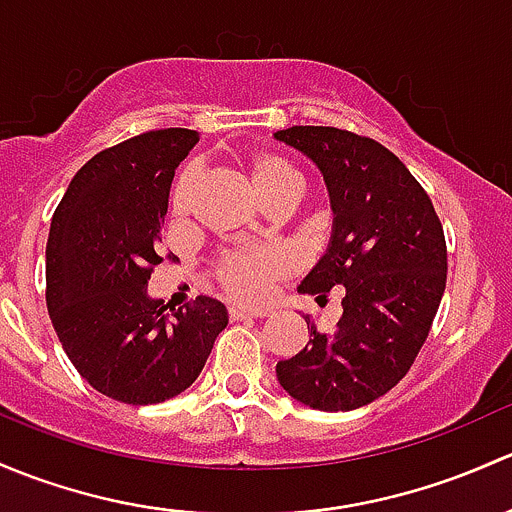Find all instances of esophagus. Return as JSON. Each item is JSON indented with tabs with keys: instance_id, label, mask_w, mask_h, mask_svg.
I'll return each mask as SVG.
<instances>
[{
	"instance_id": "esophagus-1",
	"label": "esophagus",
	"mask_w": 512,
	"mask_h": 512,
	"mask_svg": "<svg viewBox=\"0 0 512 512\" xmlns=\"http://www.w3.org/2000/svg\"><path fill=\"white\" fill-rule=\"evenodd\" d=\"M266 310L261 308H241V305H231L229 308V318L231 320H246V318H263Z\"/></svg>"
}]
</instances>
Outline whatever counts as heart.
I'll return each mask as SVG.
<instances>
[{
  "label": "heart",
  "mask_w": 512,
  "mask_h": 512,
  "mask_svg": "<svg viewBox=\"0 0 512 512\" xmlns=\"http://www.w3.org/2000/svg\"><path fill=\"white\" fill-rule=\"evenodd\" d=\"M244 170L258 204H266L268 199L276 197H295L298 177H295L293 167L283 157L273 155V152H251L244 160ZM194 184H197L194 170H184L177 177L170 199V212L175 219H184L189 214L194 199ZM283 268H286V261H283L278 251H239V254L221 258L217 266V278L221 288L229 295H234V298L258 300L266 293L268 283L281 276Z\"/></svg>",
  "instance_id": "b5f03b06"
}]
</instances>
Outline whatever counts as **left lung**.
Segmentation results:
<instances>
[{
	"instance_id": "1",
	"label": "left lung",
	"mask_w": 512,
	"mask_h": 512,
	"mask_svg": "<svg viewBox=\"0 0 512 512\" xmlns=\"http://www.w3.org/2000/svg\"><path fill=\"white\" fill-rule=\"evenodd\" d=\"M273 138L315 162L333 209L330 244L298 291L342 286L335 333L305 320L310 340L276 365L305 407L350 412L387 394L414 365L446 288L444 226L394 152L362 135L293 125Z\"/></svg>"
}]
</instances>
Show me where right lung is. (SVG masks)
<instances>
[{
	"label": "right lung",
	"mask_w": 512,
	"mask_h": 512,
	"mask_svg": "<svg viewBox=\"0 0 512 512\" xmlns=\"http://www.w3.org/2000/svg\"><path fill=\"white\" fill-rule=\"evenodd\" d=\"M199 135L150 130L98 152L68 184L46 244V305L68 360L105 397L160 404L202 372L229 323L224 303L199 295L165 313L147 281L172 177Z\"/></svg>",
	"instance_id": "add662e5"
}]
</instances>
